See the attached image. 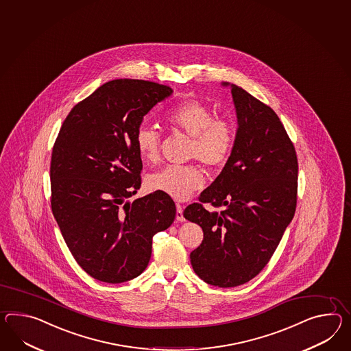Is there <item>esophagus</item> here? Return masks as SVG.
<instances>
[{
  "label": "esophagus",
  "mask_w": 351,
  "mask_h": 351,
  "mask_svg": "<svg viewBox=\"0 0 351 351\" xmlns=\"http://www.w3.org/2000/svg\"><path fill=\"white\" fill-rule=\"evenodd\" d=\"M176 219L179 222H185L186 221L185 217H184V213H182V206H180V204L176 206Z\"/></svg>",
  "instance_id": "34e87169"
}]
</instances>
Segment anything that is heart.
<instances>
[{
  "label": "heart",
  "instance_id": "obj_1",
  "mask_svg": "<svg viewBox=\"0 0 351 351\" xmlns=\"http://www.w3.org/2000/svg\"><path fill=\"white\" fill-rule=\"evenodd\" d=\"M166 123L175 130L191 138L190 158H197L206 167H219L226 162L234 145V129L231 123L218 119L206 104L190 100L172 108L165 117ZM136 147L139 157L145 162L158 158L160 133L152 125H141L136 133ZM204 185L202 170L189 166H166L147 179V188L160 191L176 200H186Z\"/></svg>",
  "mask_w": 351,
  "mask_h": 351
}]
</instances>
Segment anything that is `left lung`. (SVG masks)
I'll return each instance as SVG.
<instances>
[{"instance_id":"1","label":"left lung","mask_w":351,"mask_h":351,"mask_svg":"<svg viewBox=\"0 0 351 351\" xmlns=\"http://www.w3.org/2000/svg\"><path fill=\"white\" fill-rule=\"evenodd\" d=\"M231 88L237 130L222 172L200 194L202 203L224 206L209 212L194 203L184 217L204 232L190 254L204 282L231 288L260 273L291 222L297 206L298 162L294 145L271 108L243 88Z\"/></svg>"}]
</instances>
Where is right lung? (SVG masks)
I'll use <instances>...</instances> for the list:
<instances>
[{
    "instance_id": "add662e5",
    "label": "right lung",
    "mask_w": 351,
    "mask_h": 351,
    "mask_svg": "<svg viewBox=\"0 0 351 351\" xmlns=\"http://www.w3.org/2000/svg\"><path fill=\"white\" fill-rule=\"evenodd\" d=\"M172 93L143 80L109 81L71 110L53 147L51 212L78 265L100 282L143 273L154 234L176 217L160 191L127 200L141 188L137 129Z\"/></svg>"
}]
</instances>
